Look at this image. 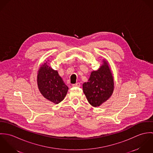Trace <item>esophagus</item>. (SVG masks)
I'll list each match as a JSON object with an SVG mask.
<instances>
[{"mask_svg":"<svg viewBox=\"0 0 153 153\" xmlns=\"http://www.w3.org/2000/svg\"><path fill=\"white\" fill-rule=\"evenodd\" d=\"M80 86H81V84H80L79 82H78V83L75 84H73L72 85L73 87H79Z\"/></svg>","mask_w":153,"mask_h":153,"instance_id":"34e87169","label":"esophagus"}]
</instances>
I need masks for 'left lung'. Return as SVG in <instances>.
Returning <instances> with one entry per match:
<instances>
[{"instance_id":"left-lung-1","label":"left lung","mask_w":153,"mask_h":153,"mask_svg":"<svg viewBox=\"0 0 153 153\" xmlns=\"http://www.w3.org/2000/svg\"><path fill=\"white\" fill-rule=\"evenodd\" d=\"M102 62L100 68L92 71L88 82L82 85L88 101L94 107H100L107 101L114 89V76L109 63L105 58Z\"/></svg>"}]
</instances>
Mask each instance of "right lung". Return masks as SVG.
<instances>
[{"label":"right lung","instance_id":"1","mask_svg":"<svg viewBox=\"0 0 153 153\" xmlns=\"http://www.w3.org/2000/svg\"><path fill=\"white\" fill-rule=\"evenodd\" d=\"M49 61H45L38 69L37 84L44 98L57 104L64 99L68 87L59 75L58 71L49 66Z\"/></svg>","mask_w":153,"mask_h":153}]
</instances>
